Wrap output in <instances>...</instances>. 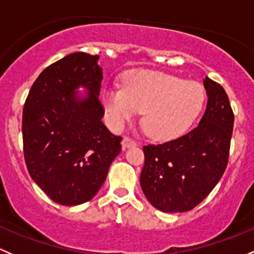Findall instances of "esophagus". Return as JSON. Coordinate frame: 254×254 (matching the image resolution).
Masks as SVG:
<instances>
[{
    "label": "esophagus",
    "mask_w": 254,
    "mask_h": 254,
    "mask_svg": "<svg viewBox=\"0 0 254 254\" xmlns=\"http://www.w3.org/2000/svg\"><path fill=\"white\" fill-rule=\"evenodd\" d=\"M134 146H136V142H134L133 139L128 138V137H125V138L122 139V148L123 149L131 148V147H134Z\"/></svg>",
    "instance_id": "1"
}]
</instances>
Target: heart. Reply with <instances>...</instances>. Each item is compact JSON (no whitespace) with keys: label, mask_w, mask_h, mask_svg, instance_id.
<instances>
[{"label":"heart","mask_w":254,"mask_h":254,"mask_svg":"<svg viewBox=\"0 0 254 254\" xmlns=\"http://www.w3.org/2000/svg\"><path fill=\"white\" fill-rule=\"evenodd\" d=\"M203 103L201 84L147 69L129 72L123 79V88H107L102 93L111 125L120 127L142 112V128L154 141H170L185 133Z\"/></svg>","instance_id":"obj_1"}]
</instances>
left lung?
<instances>
[{
	"label": "left lung",
	"instance_id": "left-lung-1",
	"mask_svg": "<svg viewBox=\"0 0 254 254\" xmlns=\"http://www.w3.org/2000/svg\"><path fill=\"white\" fill-rule=\"evenodd\" d=\"M207 107L194 129L163 144L143 147L141 188L154 208L187 212L216 187L227 167L233 112L221 84L203 79Z\"/></svg>",
	"mask_w": 254,
	"mask_h": 254
}]
</instances>
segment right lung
<instances>
[{
	"instance_id": "obj_1",
	"label": "right lung",
	"mask_w": 254,
	"mask_h": 254,
	"mask_svg": "<svg viewBox=\"0 0 254 254\" xmlns=\"http://www.w3.org/2000/svg\"><path fill=\"white\" fill-rule=\"evenodd\" d=\"M98 60L76 52L48 66L32 84L23 107L27 170L38 187L62 206L92 199L121 152L122 138L102 122Z\"/></svg>"
}]
</instances>
